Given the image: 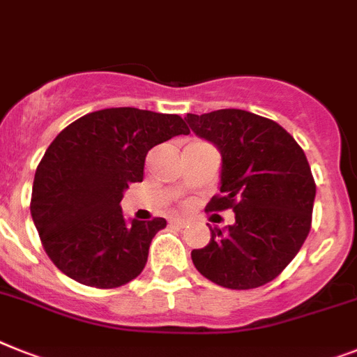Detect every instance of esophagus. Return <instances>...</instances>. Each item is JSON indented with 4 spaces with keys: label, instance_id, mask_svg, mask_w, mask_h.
Wrapping results in <instances>:
<instances>
[{
    "label": "esophagus",
    "instance_id": "1",
    "mask_svg": "<svg viewBox=\"0 0 357 357\" xmlns=\"http://www.w3.org/2000/svg\"><path fill=\"white\" fill-rule=\"evenodd\" d=\"M169 225L175 226V228H185V226H188V220H184V219H172V220H169Z\"/></svg>",
    "mask_w": 357,
    "mask_h": 357
}]
</instances>
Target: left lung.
<instances>
[{
  "mask_svg": "<svg viewBox=\"0 0 357 357\" xmlns=\"http://www.w3.org/2000/svg\"><path fill=\"white\" fill-rule=\"evenodd\" d=\"M185 122L222 157L220 195L206 210L235 211L234 225L213 228L208 246L191 252L193 264L219 287H263L310 231L316 182L305 151L278 122L243 109L188 114Z\"/></svg>",
  "mask_w": 357,
  "mask_h": 357,
  "instance_id": "8db88e82",
  "label": "left lung"
}]
</instances>
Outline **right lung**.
Listing matches in <instances>:
<instances>
[{"label":"right lung","instance_id":"obj_1","mask_svg":"<svg viewBox=\"0 0 357 357\" xmlns=\"http://www.w3.org/2000/svg\"><path fill=\"white\" fill-rule=\"evenodd\" d=\"M188 132L178 114L111 107L52 140L34 175L31 215L58 270L93 288L122 287L142 272L166 219L126 222L120 200L142 182L147 151Z\"/></svg>","mask_w":357,"mask_h":357}]
</instances>
